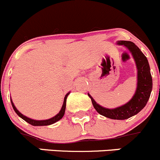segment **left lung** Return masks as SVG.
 <instances>
[{"label":"left lung","mask_w":160,"mask_h":160,"mask_svg":"<svg viewBox=\"0 0 160 160\" xmlns=\"http://www.w3.org/2000/svg\"><path fill=\"white\" fill-rule=\"evenodd\" d=\"M116 44L127 48L135 62L138 82L137 88L132 98L121 106L107 108L98 105L89 93L88 94L91 98L94 108L100 115L112 119H126L138 114L146 105L152 89V78L148 59L137 45L131 41H119Z\"/></svg>","instance_id":"left-lung-1"}]
</instances>
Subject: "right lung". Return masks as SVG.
Returning <instances> with one entry per match:
<instances>
[{
  "instance_id": "obj_1",
  "label": "right lung",
  "mask_w": 160,
  "mask_h": 160,
  "mask_svg": "<svg viewBox=\"0 0 160 160\" xmlns=\"http://www.w3.org/2000/svg\"><path fill=\"white\" fill-rule=\"evenodd\" d=\"M69 93L70 92H68L67 94H66V96H65L64 102H63V105H62V106L61 110L59 111V112H58L57 115H55L54 117L50 118V119H44V120H36V119H30V118L24 116V115L22 114V113L20 112L18 109H17L16 107H15V105H14L13 102L12 101V98H11V102H12V107H13L14 110H15V112L17 113V115H18L19 117H21L22 119H24L25 121L27 122L28 123L32 125V126H48V125L53 124V123H56L57 121L60 120V119L63 117V116H64V114H65V111H66V98H67V97H68V95L69 94Z\"/></svg>"
}]
</instances>
